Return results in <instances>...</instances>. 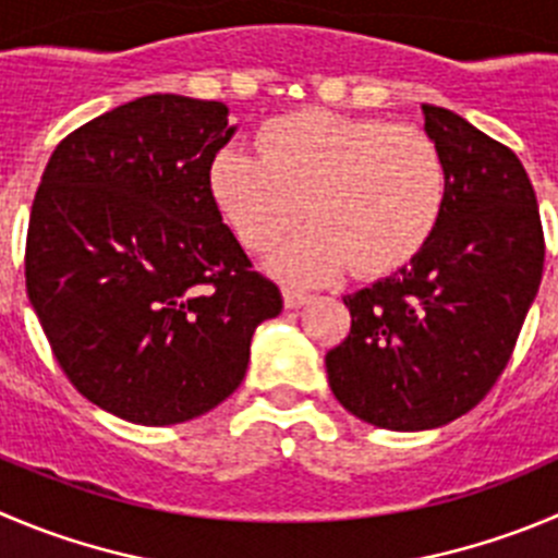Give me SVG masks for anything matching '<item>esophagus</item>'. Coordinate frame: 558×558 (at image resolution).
<instances>
[{
	"label": "esophagus",
	"instance_id": "34e87169",
	"mask_svg": "<svg viewBox=\"0 0 558 558\" xmlns=\"http://www.w3.org/2000/svg\"><path fill=\"white\" fill-rule=\"evenodd\" d=\"M282 295H284V306H288V310H299V306H304L306 301L312 299V295L306 293V290L295 288V284H284Z\"/></svg>",
	"mask_w": 558,
	"mask_h": 558
}]
</instances>
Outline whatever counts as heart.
<instances>
[{
	"mask_svg": "<svg viewBox=\"0 0 558 558\" xmlns=\"http://www.w3.org/2000/svg\"><path fill=\"white\" fill-rule=\"evenodd\" d=\"M447 161L424 131L323 109L274 117L257 153H216L208 191L248 252H268L304 214L312 225L270 268L320 282L353 263L386 276L422 254L447 205Z\"/></svg>",
	"mask_w": 558,
	"mask_h": 558,
	"instance_id": "obj_1",
	"label": "heart"
}]
</instances>
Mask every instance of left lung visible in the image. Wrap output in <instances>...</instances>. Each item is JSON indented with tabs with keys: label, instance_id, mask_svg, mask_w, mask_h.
Instances as JSON below:
<instances>
[{
	"label": "left lung",
	"instance_id": "1",
	"mask_svg": "<svg viewBox=\"0 0 558 558\" xmlns=\"http://www.w3.org/2000/svg\"><path fill=\"white\" fill-rule=\"evenodd\" d=\"M447 161V205L413 263L344 295L350 333L326 353L333 397L384 429L469 413L507 367L543 279L537 196L509 147L422 104Z\"/></svg>",
	"mask_w": 558,
	"mask_h": 558
}]
</instances>
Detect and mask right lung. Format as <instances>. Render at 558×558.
I'll list each match as a JSON object with an SVG mask.
<instances>
[{
  "label": "right lung",
  "mask_w": 558,
  "mask_h": 558,
  "mask_svg": "<svg viewBox=\"0 0 558 558\" xmlns=\"http://www.w3.org/2000/svg\"><path fill=\"white\" fill-rule=\"evenodd\" d=\"M219 100L145 95L51 153L26 232V295L57 364L147 427L203 416L241 386L282 293L252 270L208 191L232 140Z\"/></svg>",
  "instance_id": "add662e5"
}]
</instances>
